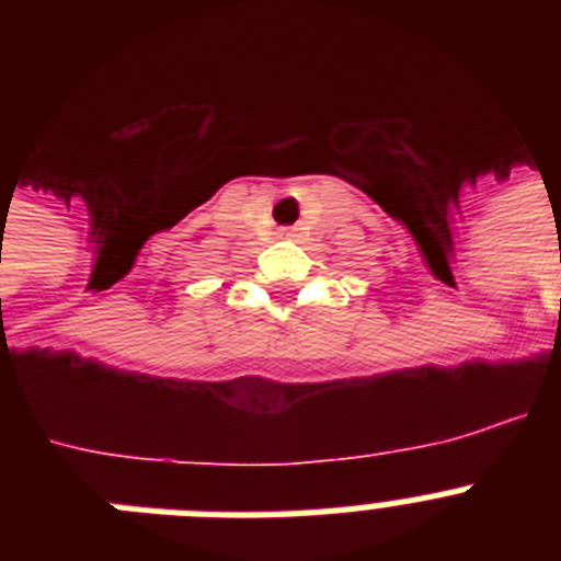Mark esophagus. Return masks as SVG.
I'll list each match as a JSON object with an SVG mask.
<instances>
[{"label": "esophagus", "instance_id": "1", "mask_svg": "<svg viewBox=\"0 0 561 561\" xmlns=\"http://www.w3.org/2000/svg\"><path fill=\"white\" fill-rule=\"evenodd\" d=\"M284 236H291V230H289V227H286V230H284Z\"/></svg>", "mask_w": 561, "mask_h": 561}]
</instances>
